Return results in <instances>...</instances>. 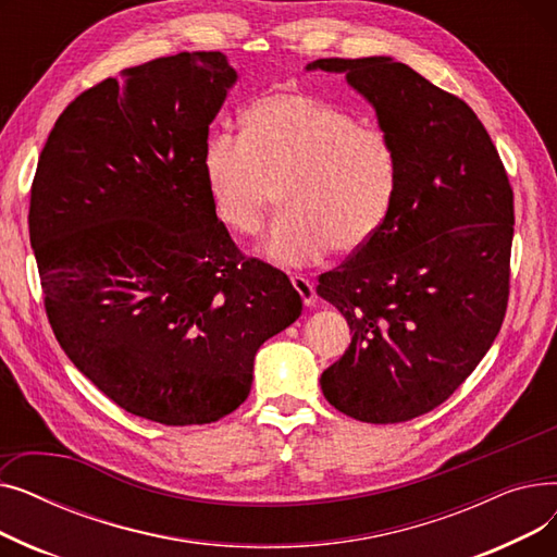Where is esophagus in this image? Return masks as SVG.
I'll return each instance as SVG.
<instances>
[{"mask_svg":"<svg viewBox=\"0 0 557 557\" xmlns=\"http://www.w3.org/2000/svg\"><path fill=\"white\" fill-rule=\"evenodd\" d=\"M290 282H294V286H296V290L300 294L302 302L307 307H313V302H315V288H313V284L307 277H302V275H294V277H290Z\"/></svg>","mask_w":557,"mask_h":557,"instance_id":"1","label":"esophagus"}]
</instances>
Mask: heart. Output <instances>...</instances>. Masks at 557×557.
Returning a JSON list of instances; mask_svg holds the SVG:
<instances>
[{
  "label": "heart",
  "instance_id": "obj_1",
  "mask_svg": "<svg viewBox=\"0 0 557 557\" xmlns=\"http://www.w3.org/2000/svg\"><path fill=\"white\" fill-rule=\"evenodd\" d=\"M202 175L219 221L237 234L263 225L280 187L284 212L261 252L300 267L374 237L393 208L399 164L384 133L309 95L275 92L244 112L242 135L208 137Z\"/></svg>",
  "mask_w": 557,
  "mask_h": 557
}]
</instances>
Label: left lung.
<instances>
[{
    "instance_id": "obj_1",
    "label": "left lung",
    "mask_w": 557,
    "mask_h": 557,
    "mask_svg": "<svg viewBox=\"0 0 557 557\" xmlns=\"http://www.w3.org/2000/svg\"><path fill=\"white\" fill-rule=\"evenodd\" d=\"M345 74L391 139L399 183L388 219L315 294L352 343L320 376L341 413L395 424L441 406L502 330L512 246V189L499 153L462 99L391 55L320 58Z\"/></svg>"
}]
</instances>
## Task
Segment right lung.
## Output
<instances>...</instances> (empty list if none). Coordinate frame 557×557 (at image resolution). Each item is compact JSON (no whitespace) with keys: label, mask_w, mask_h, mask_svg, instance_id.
I'll list each match as a JSON object with an SVG mask.
<instances>
[{"label":"right lung","mask_w":557,"mask_h":557,"mask_svg":"<svg viewBox=\"0 0 557 557\" xmlns=\"http://www.w3.org/2000/svg\"><path fill=\"white\" fill-rule=\"evenodd\" d=\"M237 72L183 51L120 72L58 116L28 208L51 330L124 411L166 426L239 408L263 341L302 313L288 277L216 219L202 149Z\"/></svg>","instance_id":"add662e5"}]
</instances>
